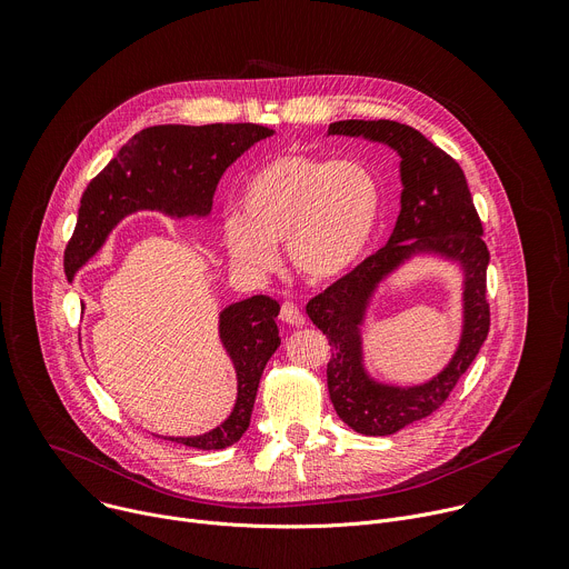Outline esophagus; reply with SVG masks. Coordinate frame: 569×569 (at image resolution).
<instances>
[{
  "label": "esophagus",
  "mask_w": 569,
  "mask_h": 569,
  "mask_svg": "<svg viewBox=\"0 0 569 569\" xmlns=\"http://www.w3.org/2000/svg\"><path fill=\"white\" fill-rule=\"evenodd\" d=\"M280 320L291 325V327H302L305 325V316L302 311L293 305V302H282L280 307Z\"/></svg>",
  "instance_id": "esophagus-1"
}]
</instances>
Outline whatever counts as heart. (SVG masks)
Returning a JSON list of instances; mask_svg holds the SVG:
<instances>
[{"instance_id": "heart-1", "label": "heart", "mask_w": 569, "mask_h": 569, "mask_svg": "<svg viewBox=\"0 0 569 569\" xmlns=\"http://www.w3.org/2000/svg\"><path fill=\"white\" fill-rule=\"evenodd\" d=\"M242 217L223 221L231 260L253 276L278 269L287 244L309 282L346 278L366 256L381 214L377 177L359 161L287 152L258 168L240 197Z\"/></svg>"}]
</instances>
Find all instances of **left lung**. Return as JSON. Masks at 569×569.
<instances>
[{
  "instance_id": "obj_1",
  "label": "left lung",
  "mask_w": 569,
  "mask_h": 569,
  "mask_svg": "<svg viewBox=\"0 0 569 569\" xmlns=\"http://www.w3.org/2000/svg\"><path fill=\"white\" fill-rule=\"evenodd\" d=\"M327 134L363 137L401 157V210L388 244L307 302V316L329 338L327 388L336 415L361 435L381 437L432 415L478 357L491 325L489 249L460 163L421 132L397 121H336ZM415 254H439L463 267L466 318L449 366L426 385L401 389L367 375L360 327L376 287Z\"/></svg>"
}]
</instances>
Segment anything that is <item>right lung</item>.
<instances>
[{
	"instance_id": "1",
	"label": "right lung",
	"mask_w": 569,
	"mask_h": 569,
	"mask_svg": "<svg viewBox=\"0 0 569 569\" xmlns=\"http://www.w3.org/2000/svg\"><path fill=\"white\" fill-rule=\"evenodd\" d=\"M271 134L273 130L256 123L154 126L134 134L82 192L76 231L64 249L67 278L100 251L113 226L137 210H159L177 219L206 217L226 168ZM278 313L280 305L269 296H251L219 313L221 346L238 375L233 412L203 435L166 439L219 450L244 435L260 377L280 346Z\"/></svg>"
}]
</instances>
